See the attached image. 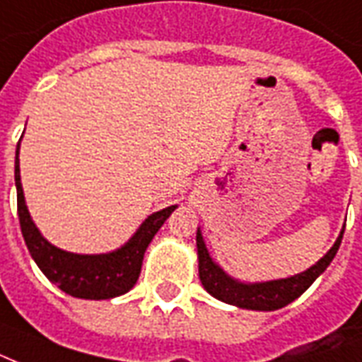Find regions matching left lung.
Masks as SVG:
<instances>
[{"label": "left lung", "mask_w": 362, "mask_h": 362, "mask_svg": "<svg viewBox=\"0 0 362 362\" xmlns=\"http://www.w3.org/2000/svg\"><path fill=\"white\" fill-rule=\"evenodd\" d=\"M345 230V226H344ZM344 230L339 232L338 240L332 245V249L326 255L313 264L305 272H299L296 276L282 278V280H270V282H255V284H243L228 276L218 264L211 259L205 242H203L202 232L197 230V257H199V280L203 288L216 299H221L224 303L235 305L240 309L251 310H276L291 303L293 299L301 296L310 284L315 282L324 270L328 269L332 259L336 257L344 238Z\"/></svg>", "instance_id": "8db88e82"}]
</instances>
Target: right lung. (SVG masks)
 <instances>
[{
  "mask_svg": "<svg viewBox=\"0 0 362 362\" xmlns=\"http://www.w3.org/2000/svg\"><path fill=\"white\" fill-rule=\"evenodd\" d=\"M18 149H21V141L17 144V153H15L18 221H21L26 247L40 270L49 278V282L57 284L65 293L80 299H111L132 290L140 276L141 261L147 245L176 209V205L147 216L138 232L117 251L101 253V255L69 253L47 242L30 218V213L24 203L23 184H21Z\"/></svg>",
  "mask_w": 362,
  "mask_h": 362,
  "instance_id": "add662e5",
  "label": "right lung"
}]
</instances>
